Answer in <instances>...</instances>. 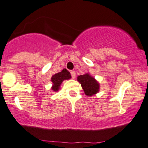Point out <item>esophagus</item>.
I'll list each match as a JSON object with an SVG mask.
<instances>
[{
  "instance_id": "1",
  "label": "esophagus",
  "mask_w": 148,
  "mask_h": 148,
  "mask_svg": "<svg viewBox=\"0 0 148 148\" xmlns=\"http://www.w3.org/2000/svg\"><path fill=\"white\" fill-rule=\"evenodd\" d=\"M71 76H72L73 78L74 79L75 77V76H76V73H75V72L74 71H71Z\"/></svg>"
}]
</instances>
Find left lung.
Returning a JSON list of instances; mask_svg holds the SVG:
<instances>
[{"label": "left lung", "mask_w": 148, "mask_h": 148, "mask_svg": "<svg viewBox=\"0 0 148 148\" xmlns=\"http://www.w3.org/2000/svg\"><path fill=\"white\" fill-rule=\"evenodd\" d=\"M77 79L81 84L85 95L92 96L99 92L100 89L99 82L88 73L79 75L77 77Z\"/></svg>", "instance_id": "8db88e82"}]
</instances>
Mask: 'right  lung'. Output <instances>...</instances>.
Returning <instances> with one entry per match:
<instances>
[{"mask_svg": "<svg viewBox=\"0 0 148 148\" xmlns=\"http://www.w3.org/2000/svg\"><path fill=\"white\" fill-rule=\"evenodd\" d=\"M71 78V73L66 69H63L61 72L53 75L51 77V81L52 82V89L54 92H58L60 89V86L63 81L66 79H69Z\"/></svg>", "mask_w": 148, "mask_h": 148, "instance_id": "1", "label": "right lung"}]
</instances>
